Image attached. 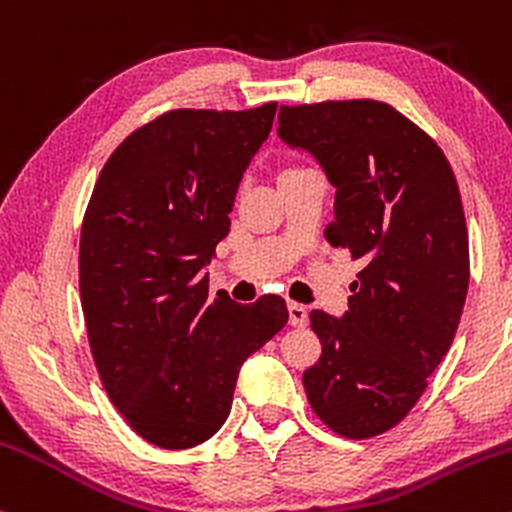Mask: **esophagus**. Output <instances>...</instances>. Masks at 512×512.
<instances>
[{
  "label": "esophagus",
  "instance_id": "esophagus-1",
  "mask_svg": "<svg viewBox=\"0 0 512 512\" xmlns=\"http://www.w3.org/2000/svg\"><path fill=\"white\" fill-rule=\"evenodd\" d=\"M289 322L293 327H305V322H308V310H305V305L301 303H289Z\"/></svg>",
  "mask_w": 512,
  "mask_h": 512
}]
</instances>
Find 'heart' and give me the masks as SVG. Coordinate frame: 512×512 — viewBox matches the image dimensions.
Instances as JSON below:
<instances>
[{
	"instance_id": "b5f03b06",
	"label": "heart",
	"mask_w": 512,
	"mask_h": 512,
	"mask_svg": "<svg viewBox=\"0 0 512 512\" xmlns=\"http://www.w3.org/2000/svg\"><path fill=\"white\" fill-rule=\"evenodd\" d=\"M301 168H305V166H298V163H289V166H284L279 170V178L281 175H289V173H296V170H301Z\"/></svg>"
}]
</instances>
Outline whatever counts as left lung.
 I'll list each match as a JSON object with an SVG mask.
<instances>
[{"label": "left lung", "mask_w": 512, "mask_h": 512, "mask_svg": "<svg viewBox=\"0 0 512 512\" xmlns=\"http://www.w3.org/2000/svg\"><path fill=\"white\" fill-rule=\"evenodd\" d=\"M279 137L337 187L327 243L366 267L342 320L313 310L322 354L303 373L317 419L373 438L419 402L448 354L469 286L460 187L443 149L383 101L281 105Z\"/></svg>", "instance_id": "8db88e82"}]
</instances>
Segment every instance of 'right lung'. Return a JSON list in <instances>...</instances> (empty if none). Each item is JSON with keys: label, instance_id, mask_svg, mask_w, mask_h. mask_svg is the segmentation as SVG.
Segmentation results:
<instances>
[{"label": "right lung", "instance_id": "1", "mask_svg": "<svg viewBox=\"0 0 512 512\" xmlns=\"http://www.w3.org/2000/svg\"><path fill=\"white\" fill-rule=\"evenodd\" d=\"M276 103L180 108L110 154L81 223L79 291L101 383L156 448H195L231 411L240 366L289 320L281 296L240 305L202 272L231 231Z\"/></svg>", "mask_w": 512, "mask_h": 512}]
</instances>
